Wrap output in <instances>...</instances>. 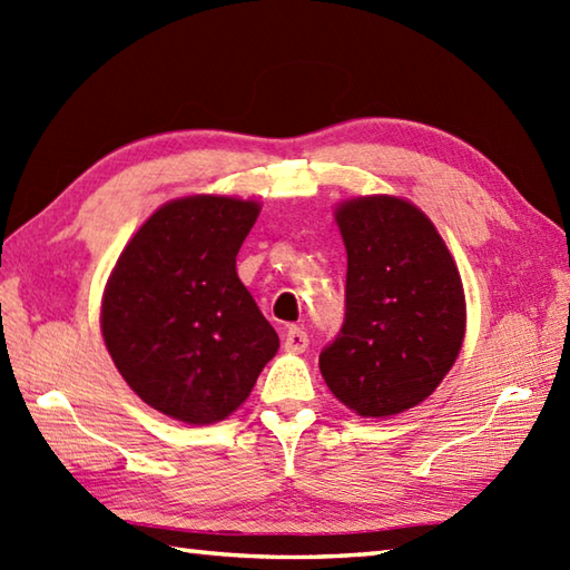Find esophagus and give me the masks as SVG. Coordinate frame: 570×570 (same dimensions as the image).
Segmentation results:
<instances>
[{"instance_id": "esophagus-1", "label": "esophagus", "mask_w": 570, "mask_h": 570, "mask_svg": "<svg viewBox=\"0 0 570 570\" xmlns=\"http://www.w3.org/2000/svg\"><path fill=\"white\" fill-rule=\"evenodd\" d=\"M284 347L288 350V353H304V350L308 347V333L304 328H296V325H292V328H286V333H284Z\"/></svg>"}]
</instances>
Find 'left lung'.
<instances>
[{
    "label": "left lung",
    "mask_w": 570,
    "mask_h": 570,
    "mask_svg": "<svg viewBox=\"0 0 570 570\" xmlns=\"http://www.w3.org/2000/svg\"><path fill=\"white\" fill-rule=\"evenodd\" d=\"M335 217L347 249L345 316L321 350V374L360 416H392L423 402L453 367L465 335L463 284L411 203L357 198Z\"/></svg>",
    "instance_id": "left-lung-1"
}]
</instances>
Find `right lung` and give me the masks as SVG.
<instances>
[{
    "instance_id": "add662e5",
    "label": "right lung",
    "mask_w": 570,
    "mask_h": 570,
    "mask_svg": "<svg viewBox=\"0 0 570 570\" xmlns=\"http://www.w3.org/2000/svg\"><path fill=\"white\" fill-rule=\"evenodd\" d=\"M259 205L220 196L156 210L119 254L102 335L125 382L161 414L215 423L245 402L278 335L235 259Z\"/></svg>"
}]
</instances>
